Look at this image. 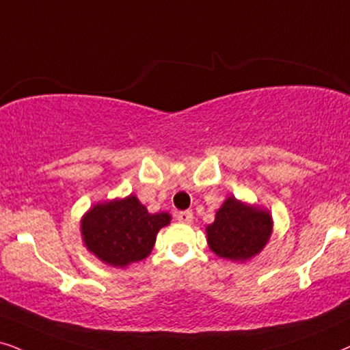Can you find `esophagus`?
<instances>
[{
    "mask_svg": "<svg viewBox=\"0 0 350 350\" xmlns=\"http://www.w3.org/2000/svg\"><path fill=\"white\" fill-rule=\"evenodd\" d=\"M176 219H178L181 224H191V221H193V212H189V211L178 212V214H176Z\"/></svg>",
    "mask_w": 350,
    "mask_h": 350,
    "instance_id": "34e87169",
    "label": "esophagus"
}]
</instances>
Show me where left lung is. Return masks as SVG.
<instances>
[{
	"mask_svg": "<svg viewBox=\"0 0 350 350\" xmlns=\"http://www.w3.org/2000/svg\"><path fill=\"white\" fill-rule=\"evenodd\" d=\"M273 221L269 211L228 198L217 211L214 224L207 225V243L212 252L233 262H246L269 243Z\"/></svg>",
	"mask_w": 350,
	"mask_h": 350,
	"instance_id": "obj_1",
	"label": "left lung"
}]
</instances>
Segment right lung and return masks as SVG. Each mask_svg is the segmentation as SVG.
<instances>
[{
  "label": "right lung",
  "mask_w": 350,
  "mask_h": 350,
  "mask_svg": "<svg viewBox=\"0 0 350 350\" xmlns=\"http://www.w3.org/2000/svg\"><path fill=\"white\" fill-rule=\"evenodd\" d=\"M170 219L167 212L149 214L138 198L130 194L94 204L81 219V238L99 260L124 269L151 254L159 230L169 225Z\"/></svg>",
  "instance_id": "obj_1"
}]
</instances>
